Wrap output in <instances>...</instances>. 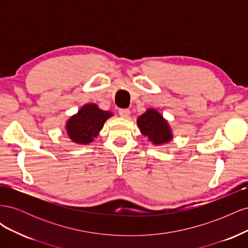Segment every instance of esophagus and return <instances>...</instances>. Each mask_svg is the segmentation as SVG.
I'll list each match as a JSON object with an SVG mask.
<instances>
[{
	"label": "esophagus",
	"instance_id": "34e87169",
	"mask_svg": "<svg viewBox=\"0 0 248 248\" xmlns=\"http://www.w3.org/2000/svg\"><path fill=\"white\" fill-rule=\"evenodd\" d=\"M119 115L122 118H128L130 115V110L128 108H120L119 109Z\"/></svg>",
	"mask_w": 248,
	"mask_h": 248
}]
</instances>
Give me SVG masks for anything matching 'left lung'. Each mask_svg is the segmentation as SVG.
Masks as SVG:
<instances>
[{
    "label": "left lung",
    "instance_id": "left-lung-1",
    "mask_svg": "<svg viewBox=\"0 0 248 248\" xmlns=\"http://www.w3.org/2000/svg\"><path fill=\"white\" fill-rule=\"evenodd\" d=\"M138 126L142 136L147 137L156 146L167 144L172 139L168 121L154 108H148L139 117Z\"/></svg>",
    "mask_w": 248,
    "mask_h": 248
}]
</instances>
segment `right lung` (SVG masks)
<instances>
[{"label": "right lung", "instance_id": "add662e5", "mask_svg": "<svg viewBox=\"0 0 248 248\" xmlns=\"http://www.w3.org/2000/svg\"><path fill=\"white\" fill-rule=\"evenodd\" d=\"M111 116L112 112L100 109L95 103L85 104L78 114L67 121V134L77 144H90L98 136L104 122Z\"/></svg>", "mask_w": 248, "mask_h": 248}]
</instances>
